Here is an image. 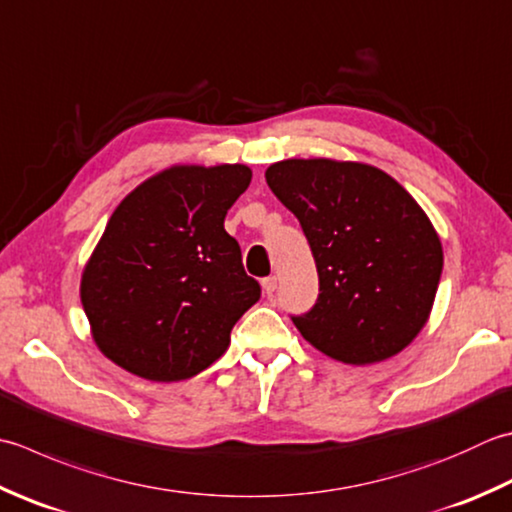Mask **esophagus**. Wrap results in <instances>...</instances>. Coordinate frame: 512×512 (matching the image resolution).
<instances>
[{
  "label": "esophagus",
  "mask_w": 512,
  "mask_h": 512,
  "mask_svg": "<svg viewBox=\"0 0 512 512\" xmlns=\"http://www.w3.org/2000/svg\"><path fill=\"white\" fill-rule=\"evenodd\" d=\"M262 288H264L266 295H273L275 290H277V277H275V275L264 277V279H262Z\"/></svg>",
  "instance_id": "esophagus-1"
}]
</instances>
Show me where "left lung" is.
I'll return each instance as SVG.
<instances>
[{"instance_id": "8db88e82", "label": "left lung", "mask_w": 512, "mask_h": 512, "mask_svg": "<svg viewBox=\"0 0 512 512\" xmlns=\"http://www.w3.org/2000/svg\"><path fill=\"white\" fill-rule=\"evenodd\" d=\"M275 197L302 224L319 295L293 324L344 364L404 350L428 322L444 253L433 224L384 170L335 159H284L266 170Z\"/></svg>"}]
</instances>
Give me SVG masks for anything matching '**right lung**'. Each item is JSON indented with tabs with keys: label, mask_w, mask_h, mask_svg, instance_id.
<instances>
[{
	"label": "right lung",
	"mask_w": 512,
	"mask_h": 512,
	"mask_svg": "<svg viewBox=\"0 0 512 512\" xmlns=\"http://www.w3.org/2000/svg\"><path fill=\"white\" fill-rule=\"evenodd\" d=\"M250 177L244 164L173 166L115 208L79 288L110 362L179 382L224 355L230 330L262 295L224 230Z\"/></svg>",
	"instance_id": "obj_1"
}]
</instances>
